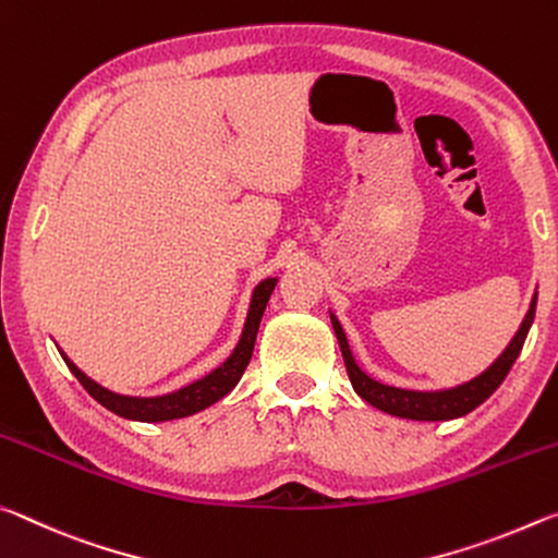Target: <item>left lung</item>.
<instances>
[{"label":"left lung","mask_w":558,"mask_h":558,"mask_svg":"<svg viewBox=\"0 0 558 558\" xmlns=\"http://www.w3.org/2000/svg\"><path fill=\"white\" fill-rule=\"evenodd\" d=\"M534 312H536V294L532 299V306L524 316L522 326L514 339L509 341V345L501 351L499 359L489 365V368L482 373V376L472 378L468 383H462L458 388H447V390H405V388H392V386H383V383L373 380L371 376L359 368V363L353 361V353L349 349V341H345V333L339 324V318L331 314V324L336 331V339H339L341 353H343V363L345 371H349L351 386L359 396L371 403L373 408L383 410V413L396 415V417H408V420H452L460 415L472 413L474 408L485 403V400L495 392L501 380L507 378V373L514 365L517 355L522 353V345L526 341L529 328H532L534 322Z\"/></svg>","instance_id":"left-lung-1"}]
</instances>
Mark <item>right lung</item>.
I'll list each match as a JSON object with an SVG mask.
<instances>
[{
  "mask_svg": "<svg viewBox=\"0 0 558 558\" xmlns=\"http://www.w3.org/2000/svg\"><path fill=\"white\" fill-rule=\"evenodd\" d=\"M274 287H277V279H264L262 284L254 289L242 339H240V343H236V349L232 351L230 359L219 365V368L209 373V376L190 383V386L180 388L175 392H168V396H158V398L118 396V392H111L108 388L98 386V383L90 380L84 371H78L76 365L66 359V355L63 353L61 355H63V361H66L69 371L78 378L81 386L88 390V396L96 398L100 405L108 408L116 415L128 417V420H141V423H162V420L195 415V413H199V410H205L213 403H217L219 398H225L227 392H230L236 383H240L244 368L250 365L254 341H257L259 322L264 316V308H267V301L271 296Z\"/></svg>",
  "mask_w": 558,
  "mask_h": 558,
  "instance_id": "add662e5",
  "label": "right lung"
}]
</instances>
